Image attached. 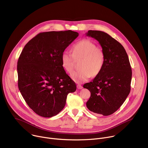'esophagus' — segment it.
I'll return each instance as SVG.
<instances>
[{
    "instance_id": "34e87169",
    "label": "esophagus",
    "mask_w": 148,
    "mask_h": 148,
    "mask_svg": "<svg viewBox=\"0 0 148 148\" xmlns=\"http://www.w3.org/2000/svg\"><path fill=\"white\" fill-rule=\"evenodd\" d=\"M83 87H82V86H81L80 84H78L77 85V88L78 89H79V90H81V89H82Z\"/></svg>"
}]
</instances>
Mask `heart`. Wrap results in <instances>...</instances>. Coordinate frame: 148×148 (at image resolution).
I'll return each instance as SVG.
<instances>
[{
	"label": "heart",
	"instance_id": "b5f03b06",
	"mask_svg": "<svg viewBox=\"0 0 148 148\" xmlns=\"http://www.w3.org/2000/svg\"><path fill=\"white\" fill-rule=\"evenodd\" d=\"M72 54L65 50L61 55L62 68L68 73L74 69L75 60L79 62V70L71 75V78L77 83L87 81L91 76H97L102 71L105 63L103 51L88 39H83L75 43L71 49Z\"/></svg>",
	"mask_w": 148,
	"mask_h": 148
}]
</instances>
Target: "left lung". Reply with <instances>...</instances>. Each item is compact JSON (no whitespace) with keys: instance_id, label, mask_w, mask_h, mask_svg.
I'll list each match as a JSON object with an SVG mask.
<instances>
[{"instance_id":"8db88e82","label":"left lung","mask_w":148,"mask_h":148,"mask_svg":"<svg viewBox=\"0 0 148 148\" xmlns=\"http://www.w3.org/2000/svg\"><path fill=\"white\" fill-rule=\"evenodd\" d=\"M86 36L99 42L105 55L101 73L83 86L91 92L86 105L94 113L108 116L121 107L130 92L132 69L129 58L122 45L107 33L89 30Z\"/></svg>"}]
</instances>
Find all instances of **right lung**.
Returning a JSON list of instances; mask_svg holds the SVG:
<instances>
[{
    "label": "right lung",
    "instance_id": "1",
    "mask_svg": "<svg viewBox=\"0 0 148 148\" xmlns=\"http://www.w3.org/2000/svg\"><path fill=\"white\" fill-rule=\"evenodd\" d=\"M71 30L38 34L25 46L17 61L18 87L29 107L50 118L64 108L75 83L62 68V51L78 36Z\"/></svg>",
    "mask_w": 148,
    "mask_h": 148
}]
</instances>
